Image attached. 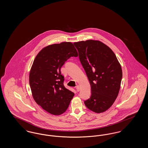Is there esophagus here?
<instances>
[{"label": "esophagus", "mask_w": 148, "mask_h": 148, "mask_svg": "<svg viewBox=\"0 0 148 148\" xmlns=\"http://www.w3.org/2000/svg\"><path fill=\"white\" fill-rule=\"evenodd\" d=\"M80 86L79 85H77V86H76V89H77V92H79V90H80Z\"/></svg>", "instance_id": "obj_1"}]
</instances>
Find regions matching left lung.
Returning a JSON list of instances; mask_svg holds the SVG:
<instances>
[{"mask_svg": "<svg viewBox=\"0 0 148 148\" xmlns=\"http://www.w3.org/2000/svg\"><path fill=\"white\" fill-rule=\"evenodd\" d=\"M74 45L91 86V97L85 105L93 112L103 113L118 95L123 75L121 65L113 50L99 40H87Z\"/></svg>", "mask_w": 148, "mask_h": 148, "instance_id": "obj_1", "label": "left lung"}]
</instances>
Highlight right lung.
I'll return each mask as SVG.
<instances>
[{
    "instance_id": "obj_1",
    "label": "right lung",
    "mask_w": 148,
    "mask_h": 148,
    "mask_svg": "<svg viewBox=\"0 0 148 148\" xmlns=\"http://www.w3.org/2000/svg\"><path fill=\"white\" fill-rule=\"evenodd\" d=\"M78 56L71 42L49 45L36 55L29 73L33 98L42 109L53 115L64 113L74 93L65 88L60 68L71 56Z\"/></svg>"
}]
</instances>
